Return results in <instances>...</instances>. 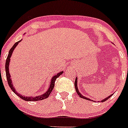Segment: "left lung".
<instances>
[{
	"label": "left lung",
	"instance_id": "1",
	"mask_svg": "<svg viewBox=\"0 0 128 128\" xmlns=\"http://www.w3.org/2000/svg\"><path fill=\"white\" fill-rule=\"evenodd\" d=\"M77 77H76V80H75V83H74V85H75V88H76V92H77V94H78V96H79L80 97V98H84V99H86V100H90V101H92V100H91L90 99H88V98H86L85 96H82L81 94L80 93V92H79V91H78V88H77ZM113 95V94H111L110 96H108L107 98H105V99L104 100H103L102 101V102H105V101L106 100H107L108 99V98H110L111 96H112Z\"/></svg>",
	"mask_w": 128,
	"mask_h": 128
}]
</instances>
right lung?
I'll return each instance as SVG.
<instances>
[{
	"label": "right lung",
	"instance_id": "add662e5",
	"mask_svg": "<svg viewBox=\"0 0 128 128\" xmlns=\"http://www.w3.org/2000/svg\"><path fill=\"white\" fill-rule=\"evenodd\" d=\"M21 40H22L18 41L17 42L15 43V44L13 45V46L11 48V49L9 50V54H8V58H7L6 62V77H7V80H8V84H9L10 88L12 90V91H13L15 94H17V95L20 98H22V100H25V101H29V102H34V101H38V100H42L46 99V98H47L48 96H50V94H51V91H52V90H53L54 86V82H55V80H56V79L58 78V77H59L60 75H62V74H63V72H60V73H58L57 75H56V76H54L52 77V79H51V84H50V88H49V89H48V91H47L46 93L42 94V95L38 96H36V97H32V96L26 97V96H24V95H22V94H20L18 93V92L16 91V90H15L14 88L13 87V84H12V81H11V79H10V74H9V61H10V57H11V55H12V52H13V50H14V48H16V46L18 44V43L20 42Z\"/></svg>",
	"mask_w": 128,
	"mask_h": 128
}]
</instances>
